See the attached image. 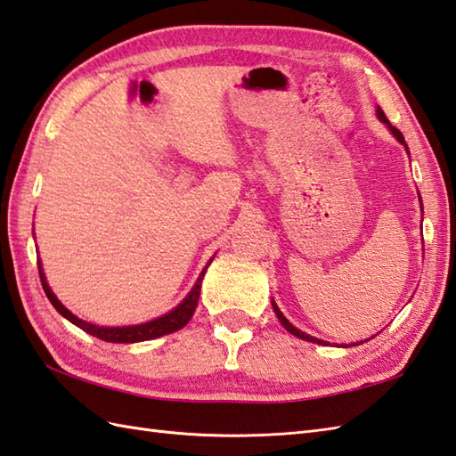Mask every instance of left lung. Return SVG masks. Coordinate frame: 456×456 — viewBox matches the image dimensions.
<instances>
[{
	"label": "left lung",
	"mask_w": 456,
	"mask_h": 456,
	"mask_svg": "<svg viewBox=\"0 0 456 456\" xmlns=\"http://www.w3.org/2000/svg\"><path fill=\"white\" fill-rule=\"evenodd\" d=\"M377 116H379V118L380 120H383L387 126H388V130L390 132H393V135L396 137V140L402 143V145H404L406 147V151H408V145H406V142H404V135H402V132L400 130H396L395 128V126L393 124H390L388 122V118H387V116H385V112H383V109H380V107H377ZM419 202H421V198H419ZM421 209H423V206H421ZM272 306H273V313H276V316H278V321L281 322V326L285 328V330H288L289 334H293V336H297V338H301V340H306V342H313V344H326V342H322V340H319V338H314V336H309V334H305V332H301L299 330V328H295L288 319H285V316L281 314V311L278 309V305L276 303H273L272 301ZM359 344H363V340L362 342H355L354 346H359ZM344 347H349V346H344Z\"/></svg>",
	"instance_id": "left-lung-1"
}]
</instances>
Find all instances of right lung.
<instances>
[{
    "label": "right lung",
    "instance_id": "obj_1",
    "mask_svg": "<svg viewBox=\"0 0 456 456\" xmlns=\"http://www.w3.org/2000/svg\"><path fill=\"white\" fill-rule=\"evenodd\" d=\"M211 262V260H209ZM208 266L200 273L198 281L194 283L192 291H190L184 301L180 303L176 309H173L171 313H167L163 316H159L155 321L150 322H143V324H135V326H97V324H91V322H85L81 319H77L76 314L69 313L66 306H63L54 293H52L50 285L46 283L45 273H42V266H40V260H38V273H40V281H42V288H45L46 297L50 299V303L54 305V309L61 314L66 316L69 322H73L76 326H79L81 330H85L91 336H97L99 340L104 342H112V344H134V342H145V340H153V338L159 336H165V334H171L180 330V328H184L188 324V321L192 319V314L198 306V299H200V289H202V280H204V273H206Z\"/></svg>",
    "mask_w": 456,
    "mask_h": 456
}]
</instances>
